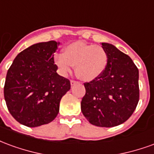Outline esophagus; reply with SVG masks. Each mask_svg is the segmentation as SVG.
<instances>
[{
  "mask_svg": "<svg viewBox=\"0 0 154 154\" xmlns=\"http://www.w3.org/2000/svg\"><path fill=\"white\" fill-rule=\"evenodd\" d=\"M70 83L72 86H73V85H75V84L77 83V82H76V81H74V80H71Z\"/></svg>",
  "mask_w": 154,
  "mask_h": 154,
  "instance_id": "34e87169",
  "label": "esophagus"
}]
</instances>
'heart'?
Listing matches in <instances>:
<instances>
[{
  "label": "heart",
  "mask_w": 154,
  "mask_h": 154,
  "mask_svg": "<svg viewBox=\"0 0 154 154\" xmlns=\"http://www.w3.org/2000/svg\"><path fill=\"white\" fill-rule=\"evenodd\" d=\"M108 61L106 51L99 45L76 41L64 48L63 54H56L54 63L62 75L70 72L75 66L78 78L90 82L100 76Z\"/></svg>",
  "instance_id": "obj_1"
}]
</instances>
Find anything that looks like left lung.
I'll use <instances>...</instances> for the list:
<instances>
[{
  "label": "left lung",
  "instance_id": "obj_1",
  "mask_svg": "<svg viewBox=\"0 0 154 154\" xmlns=\"http://www.w3.org/2000/svg\"><path fill=\"white\" fill-rule=\"evenodd\" d=\"M108 61L100 76L84 83L81 110L89 122L114 127L132 116L139 100V69L132 59L110 44L101 43Z\"/></svg>",
  "mask_w": 154,
  "mask_h": 154
}]
</instances>
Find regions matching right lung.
<instances>
[{
    "mask_svg": "<svg viewBox=\"0 0 154 154\" xmlns=\"http://www.w3.org/2000/svg\"><path fill=\"white\" fill-rule=\"evenodd\" d=\"M59 43L31 45L16 56L8 69L4 97L10 113L21 125L38 127L53 121L70 81L57 73L54 54Z\"/></svg>",
    "mask_w": 154,
    "mask_h": 154,
    "instance_id": "right-lung-1",
    "label": "right lung"
}]
</instances>
